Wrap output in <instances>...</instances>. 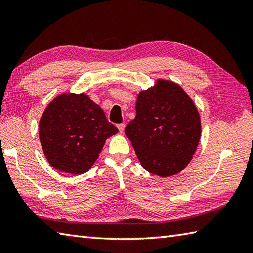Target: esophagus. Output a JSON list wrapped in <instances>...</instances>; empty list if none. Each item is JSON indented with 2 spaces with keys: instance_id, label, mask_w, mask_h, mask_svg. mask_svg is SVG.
<instances>
[{
  "instance_id": "esophagus-1",
  "label": "esophagus",
  "mask_w": 253,
  "mask_h": 253,
  "mask_svg": "<svg viewBox=\"0 0 253 253\" xmlns=\"http://www.w3.org/2000/svg\"><path fill=\"white\" fill-rule=\"evenodd\" d=\"M117 128H118V130H120V132L123 133V132H124V129H125V124H124V123L117 124Z\"/></svg>"
}]
</instances>
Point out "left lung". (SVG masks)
<instances>
[{"label":"left lung","mask_w":253,"mask_h":253,"mask_svg":"<svg viewBox=\"0 0 253 253\" xmlns=\"http://www.w3.org/2000/svg\"><path fill=\"white\" fill-rule=\"evenodd\" d=\"M142 168L168 177L190 162L200 140L201 122L196 105L178 84L159 80L139 93L136 117L125 128Z\"/></svg>","instance_id":"8db88e82"}]
</instances>
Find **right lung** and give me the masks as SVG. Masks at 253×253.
<instances>
[{
	"label": "right lung",
	"mask_w": 253,
	"mask_h": 253,
	"mask_svg": "<svg viewBox=\"0 0 253 253\" xmlns=\"http://www.w3.org/2000/svg\"><path fill=\"white\" fill-rule=\"evenodd\" d=\"M118 129L85 94H62L47 105L39 124L42 149L53 168L79 175L98 159L105 140Z\"/></svg>",
	"instance_id": "obj_1"
}]
</instances>
